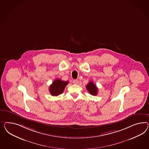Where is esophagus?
<instances>
[{
	"label": "esophagus",
	"mask_w": 149,
	"mask_h": 149,
	"mask_svg": "<svg viewBox=\"0 0 149 149\" xmlns=\"http://www.w3.org/2000/svg\"><path fill=\"white\" fill-rule=\"evenodd\" d=\"M72 83L75 85H77L79 84V80H74L72 81Z\"/></svg>",
	"instance_id": "34e87169"
}]
</instances>
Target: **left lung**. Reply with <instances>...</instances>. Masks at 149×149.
Segmentation results:
<instances>
[{
	"label": "left lung",
	"mask_w": 149,
	"mask_h": 149,
	"mask_svg": "<svg viewBox=\"0 0 149 149\" xmlns=\"http://www.w3.org/2000/svg\"><path fill=\"white\" fill-rule=\"evenodd\" d=\"M86 88L91 95H97V94L98 89L96 85H95L92 81H90L88 84L86 86Z\"/></svg>",
	"instance_id": "8db88e82"
}]
</instances>
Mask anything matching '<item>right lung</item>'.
<instances>
[{
	"label": "right lung",
	"mask_w": 149,
	"mask_h": 149,
	"mask_svg": "<svg viewBox=\"0 0 149 149\" xmlns=\"http://www.w3.org/2000/svg\"><path fill=\"white\" fill-rule=\"evenodd\" d=\"M68 84V81H64L57 79L49 86V92L52 96H57L63 92L64 88Z\"/></svg>",
	"instance_id": "obj_1"
}]
</instances>
